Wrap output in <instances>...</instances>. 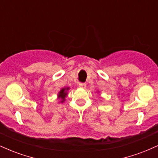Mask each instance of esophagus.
I'll use <instances>...</instances> for the list:
<instances>
[{
    "label": "esophagus",
    "mask_w": 158,
    "mask_h": 158,
    "mask_svg": "<svg viewBox=\"0 0 158 158\" xmlns=\"http://www.w3.org/2000/svg\"><path fill=\"white\" fill-rule=\"evenodd\" d=\"M79 88H83V89L86 88V84H85V83H79Z\"/></svg>",
    "instance_id": "1"
}]
</instances>
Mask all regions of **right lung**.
Wrapping results in <instances>:
<instances>
[{
    "label": "right lung",
    "mask_w": 158,
    "mask_h": 158,
    "mask_svg": "<svg viewBox=\"0 0 158 158\" xmlns=\"http://www.w3.org/2000/svg\"><path fill=\"white\" fill-rule=\"evenodd\" d=\"M70 90V88L68 87V88H61L60 90V91L59 92L58 94V99H60V102L63 103L65 101V97L68 96V91Z\"/></svg>",
    "instance_id": "1"
}]
</instances>
